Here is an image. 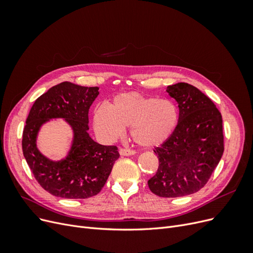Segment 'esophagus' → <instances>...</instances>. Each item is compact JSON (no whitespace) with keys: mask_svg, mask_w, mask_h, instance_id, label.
I'll use <instances>...</instances> for the list:
<instances>
[{"mask_svg":"<svg viewBox=\"0 0 253 253\" xmlns=\"http://www.w3.org/2000/svg\"><path fill=\"white\" fill-rule=\"evenodd\" d=\"M119 153L120 155L122 156H129V155H134L135 154V151L131 150V149H119Z\"/></svg>","mask_w":253,"mask_h":253,"instance_id":"1","label":"esophagus"}]
</instances>
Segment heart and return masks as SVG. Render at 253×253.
I'll use <instances>...</instances> for the list:
<instances>
[{"label": "heart", "instance_id": "1", "mask_svg": "<svg viewBox=\"0 0 253 253\" xmlns=\"http://www.w3.org/2000/svg\"><path fill=\"white\" fill-rule=\"evenodd\" d=\"M178 124V111L170 100L140 93L121 94L109 108L99 106L94 113V126L104 140L117 139L129 126L133 140L144 148L165 142Z\"/></svg>", "mask_w": 253, "mask_h": 253}]
</instances>
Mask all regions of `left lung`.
Segmentation results:
<instances>
[{
	"mask_svg": "<svg viewBox=\"0 0 253 253\" xmlns=\"http://www.w3.org/2000/svg\"><path fill=\"white\" fill-rule=\"evenodd\" d=\"M167 91L178 103V124L172 135L155 148L159 166L148 185L160 197H180L201 190L224 153L223 119L209 97L188 83Z\"/></svg>",
	"mask_w": 253,
	"mask_h": 253,
	"instance_id": "obj_1",
	"label": "left lung"
}]
</instances>
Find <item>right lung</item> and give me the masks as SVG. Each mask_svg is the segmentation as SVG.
Masks as SVG:
<instances>
[{
    "instance_id": "add662e5",
    "label": "right lung",
    "mask_w": 253,
    "mask_h": 253,
    "mask_svg": "<svg viewBox=\"0 0 253 253\" xmlns=\"http://www.w3.org/2000/svg\"><path fill=\"white\" fill-rule=\"evenodd\" d=\"M99 87L62 82L35 101L23 131V154L35 178L48 193L63 198H88L100 192L114 163L119 158L116 145H102L91 139L88 110ZM62 118L71 126L74 138L63 160L55 162L36 148L41 126L50 119Z\"/></svg>"
}]
</instances>
